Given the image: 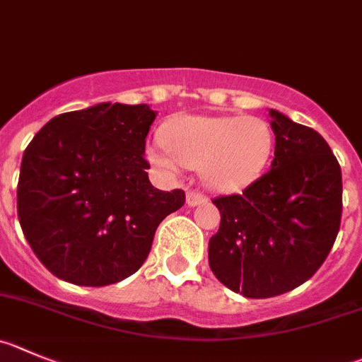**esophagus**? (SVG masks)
Returning <instances> with one entry per match:
<instances>
[{"label": "esophagus", "instance_id": "obj_1", "mask_svg": "<svg viewBox=\"0 0 362 362\" xmlns=\"http://www.w3.org/2000/svg\"><path fill=\"white\" fill-rule=\"evenodd\" d=\"M185 200H187L189 207H197V205L204 204L207 198H205L204 194H200V192H197V191H187V197H185Z\"/></svg>", "mask_w": 362, "mask_h": 362}]
</instances>
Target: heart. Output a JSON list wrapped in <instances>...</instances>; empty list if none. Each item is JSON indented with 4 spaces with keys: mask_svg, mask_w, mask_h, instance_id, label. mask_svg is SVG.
Here are the masks:
<instances>
[{
    "mask_svg": "<svg viewBox=\"0 0 362 362\" xmlns=\"http://www.w3.org/2000/svg\"><path fill=\"white\" fill-rule=\"evenodd\" d=\"M150 160L165 173L200 170L209 189L232 192L261 177L273 153L269 124L253 116H184L170 124Z\"/></svg>",
    "mask_w": 362,
    "mask_h": 362,
    "instance_id": "1",
    "label": "heart"
}]
</instances>
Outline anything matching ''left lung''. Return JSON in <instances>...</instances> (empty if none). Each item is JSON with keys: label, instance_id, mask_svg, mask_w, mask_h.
I'll return each mask as SVG.
<instances>
[{"label": "left lung", "instance_id": "8db88e82", "mask_svg": "<svg viewBox=\"0 0 362 362\" xmlns=\"http://www.w3.org/2000/svg\"><path fill=\"white\" fill-rule=\"evenodd\" d=\"M272 170L243 194L218 197L219 230L209 241L216 279L246 298L298 288L325 262L343 211L341 168L316 130L269 110Z\"/></svg>", "mask_w": 362, "mask_h": 362}]
</instances>
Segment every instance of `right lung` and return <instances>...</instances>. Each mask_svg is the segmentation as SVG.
<instances>
[{
  "instance_id": "1",
  "label": "right lung",
  "mask_w": 362,
  "mask_h": 362,
  "mask_svg": "<svg viewBox=\"0 0 362 362\" xmlns=\"http://www.w3.org/2000/svg\"><path fill=\"white\" fill-rule=\"evenodd\" d=\"M157 112L100 103L60 114L26 146L18 184L23 234L48 272L101 288L143 266L162 219L185 192L158 191L144 158Z\"/></svg>"
}]
</instances>
